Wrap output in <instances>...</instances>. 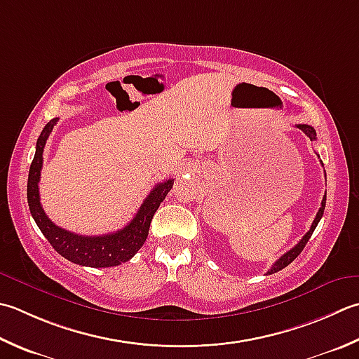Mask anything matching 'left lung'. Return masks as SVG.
Returning <instances> with one entry per match:
<instances>
[{"label":"left lung","instance_id":"8db88e82","mask_svg":"<svg viewBox=\"0 0 359 359\" xmlns=\"http://www.w3.org/2000/svg\"><path fill=\"white\" fill-rule=\"evenodd\" d=\"M296 128H297V129H300L302 132H304L305 135L311 140V142H314V140H316V130L311 128V126H308V124H297ZM325 201H327V193H325V196H324V199H322V205H320V208H319L318 215H316V217H314V221H313V224H311V229L306 231V235H305L304 238H302V240H300L296 245H294V248H292L291 250H287L285 255L280 257V258L277 259V262L272 264V268L268 271V273H273V272L282 271L283 268H286L287 264L292 263L294 259H296V258L299 257L300 252L304 250V248L306 245L308 240H310V238H311L314 229L318 227V224H319V221H320L322 215H324V210H325Z\"/></svg>","mask_w":359,"mask_h":359}]
</instances>
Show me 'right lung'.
Returning <instances> with one entry per match:
<instances>
[{"label": "right lung", "instance_id": "right-lung-1", "mask_svg": "<svg viewBox=\"0 0 359 359\" xmlns=\"http://www.w3.org/2000/svg\"><path fill=\"white\" fill-rule=\"evenodd\" d=\"M57 121L59 118L51 119L45 126L43 130H41L37 140V146H35V156L29 168V177H27V203H29V210L35 224H37L49 244L63 258L69 259L72 263L88 266V268H110V266H118L129 262L144 244L147 233H149V226L154 213L157 212L160 202H163L168 191L172 188L174 179L165 180L156 185V188L143 201L142 207L138 208L133 219L124 229L115 231V233H107L101 236H83L55 226L46 216L43 207L40 203L39 182L41 165H43V149L46 140L51 135Z\"/></svg>", "mask_w": 359, "mask_h": 359}]
</instances>
